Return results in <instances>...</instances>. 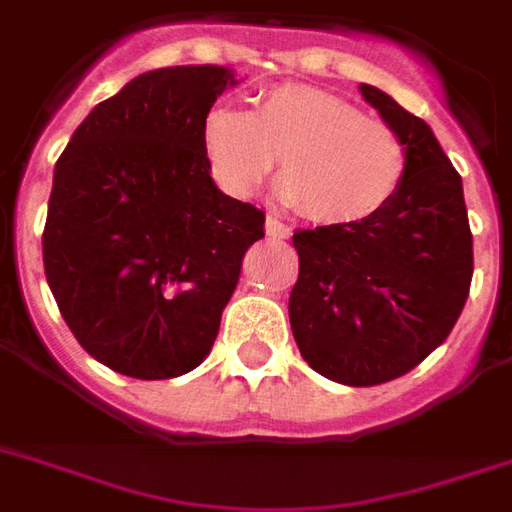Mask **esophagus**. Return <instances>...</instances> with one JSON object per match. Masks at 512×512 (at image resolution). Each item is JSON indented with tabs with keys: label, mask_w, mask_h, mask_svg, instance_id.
Segmentation results:
<instances>
[{
	"label": "esophagus",
	"mask_w": 512,
	"mask_h": 512,
	"mask_svg": "<svg viewBox=\"0 0 512 512\" xmlns=\"http://www.w3.org/2000/svg\"><path fill=\"white\" fill-rule=\"evenodd\" d=\"M265 231H268V236H273V239H287L289 236L287 225L273 215H268V220H265Z\"/></svg>",
	"instance_id": "obj_1"
}]
</instances>
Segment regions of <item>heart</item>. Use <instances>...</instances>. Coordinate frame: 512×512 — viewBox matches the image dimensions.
Listing matches in <instances>:
<instances>
[{"label":"heart","mask_w":512,"mask_h":512,"mask_svg":"<svg viewBox=\"0 0 512 512\" xmlns=\"http://www.w3.org/2000/svg\"><path fill=\"white\" fill-rule=\"evenodd\" d=\"M201 154L231 196L255 191L279 156L284 199L319 225L377 217L409 170L406 143L393 124L308 84L273 87L252 111L209 108L201 119Z\"/></svg>","instance_id":"1"}]
</instances>
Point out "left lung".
<instances>
[{"instance_id":"1","label":"left lung","mask_w":512,"mask_h":512,"mask_svg":"<svg viewBox=\"0 0 512 512\" xmlns=\"http://www.w3.org/2000/svg\"><path fill=\"white\" fill-rule=\"evenodd\" d=\"M406 143L409 170L380 215L297 228L289 324L300 356L329 380L369 388L404 377L449 337L473 279L460 172L420 116L361 84Z\"/></svg>"}]
</instances>
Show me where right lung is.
<instances>
[{
	"instance_id": "right-lung-1",
	"label": "right lung",
	"mask_w": 512,
	"mask_h": 512,
	"mask_svg": "<svg viewBox=\"0 0 512 512\" xmlns=\"http://www.w3.org/2000/svg\"><path fill=\"white\" fill-rule=\"evenodd\" d=\"M233 84L220 66L135 76L92 108L55 164L44 276L87 353L135 380L204 361L265 212L225 196L201 119Z\"/></svg>"
}]
</instances>
